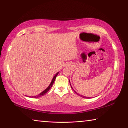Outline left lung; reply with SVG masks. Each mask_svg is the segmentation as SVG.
<instances>
[{
    "label": "left lung",
    "instance_id": "1",
    "mask_svg": "<svg viewBox=\"0 0 128 128\" xmlns=\"http://www.w3.org/2000/svg\"><path fill=\"white\" fill-rule=\"evenodd\" d=\"M71 88H72V86H71ZM76 93V92H74ZM81 97H82V98H90V97H87V96H83V95H81Z\"/></svg>",
    "mask_w": 128,
    "mask_h": 128
}]
</instances>
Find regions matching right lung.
Returning <instances> with one entry per match:
<instances>
[{
	"mask_svg": "<svg viewBox=\"0 0 128 128\" xmlns=\"http://www.w3.org/2000/svg\"><path fill=\"white\" fill-rule=\"evenodd\" d=\"M58 73H59V72L56 73V74L55 75V76H54V77H53V78H52V81H51V84H50V85L48 86V88H46V89H45L44 91H43V92H42L40 93V94H39V95H36V96H32V97H34V98H39V97L42 96H43V95H44L45 94H46V93L47 92H48V91L52 87V86L54 82V81H55V78H56V76H57V75L58 74Z\"/></svg>",
	"mask_w": 128,
	"mask_h": 128,
	"instance_id": "add662e5",
	"label": "right lung"
}]
</instances>
